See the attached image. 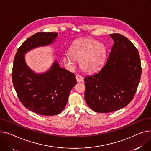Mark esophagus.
<instances>
[{
  "label": "esophagus",
  "mask_w": 151,
  "mask_h": 151,
  "mask_svg": "<svg viewBox=\"0 0 151 151\" xmlns=\"http://www.w3.org/2000/svg\"><path fill=\"white\" fill-rule=\"evenodd\" d=\"M76 81H77L78 83L81 82V81H83V78L79 75H76Z\"/></svg>",
  "instance_id": "34e87169"
}]
</instances>
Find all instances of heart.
I'll return each mask as SVG.
<instances>
[{
  "label": "heart",
  "instance_id": "obj_1",
  "mask_svg": "<svg viewBox=\"0 0 151 151\" xmlns=\"http://www.w3.org/2000/svg\"><path fill=\"white\" fill-rule=\"evenodd\" d=\"M106 56L104 45L90 39H83L76 41L70 47L68 55L65 58L70 65L73 60L79 61V67L86 73H94L103 65Z\"/></svg>",
  "mask_w": 151,
  "mask_h": 151
}]
</instances>
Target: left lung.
Wrapping results in <instances>:
<instances>
[{"label": "left lung", "mask_w": 151, "mask_h": 151, "mask_svg": "<svg viewBox=\"0 0 151 151\" xmlns=\"http://www.w3.org/2000/svg\"><path fill=\"white\" fill-rule=\"evenodd\" d=\"M110 36L114 44L106 64L97 73L84 78L86 102L99 113L126 106L136 93L142 75L140 58L134 45L121 34Z\"/></svg>", "instance_id": "left-lung-1"}]
</instances>
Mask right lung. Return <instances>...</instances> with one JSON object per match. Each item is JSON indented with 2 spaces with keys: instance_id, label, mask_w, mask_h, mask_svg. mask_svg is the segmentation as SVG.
Returning a JSON list of instances; mask_svg holds the SVG:
<instances>
[{
  "instance_id": "right-lung-1",
  "label": "right lung",
  "mask_w": 151,
  "mask_h": 151,
  "mask_svg": "<svg viewBox=\"0 0 151 151\" xmlns=\"http://www.w3.org/2000/svg\"><path fill=\"white\" fill-rule=\"evenodd\" d=\"M58 35L39 32L32 35L20 46L14 59L12 81L20 101L27 109L42 115L62 112L77 83L76 77L60 67L56 61L45 73H36L26 64L24 55L33 48L51 44Z\"/></svg>"
}]
</instances>
